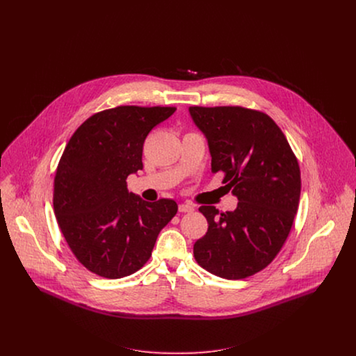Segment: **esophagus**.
I'll return each mask as SVG.
<instances>
[{"mask_svg": "<svg viewBox=\"0 0 356 356\" xmlns=\"http://www.w3.org/2000/svg\"><path fill=\"white\" fill-rule=\"evenodd\" d=\"M178 209H179V212H193V205H191V204L184 203L179 204V207H178Z\"/></svg>", "mask_w": 356, "mask_h": 356, "instance_id": "esophagus-1", "label": "esophagus"}]
</instances>
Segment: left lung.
I'll list each match as a JSON object with an SVG mask.
<instances>
[{"label": "left lung", "instance_id": "obj_1", "mask_svg": "<svg viewBox=\"0 0 356 356\" xmlns=\"http://www.w3.org/2000/svg\"><path fill=\"white\" fill-rule=\"evenodd\" d=\"M211 153L212 174L237 197L234 211L202 205L208 230L193 245L209 273L241 280L268 266L282 248L300 200V168L286 137L266 113L243 106H191Z\"/></svg>", "mask_w": 356, "mask_h": 356}]
</instances>
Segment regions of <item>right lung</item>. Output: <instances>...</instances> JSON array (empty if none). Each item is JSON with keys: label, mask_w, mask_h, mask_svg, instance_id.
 <instances>
[{"label": "right lung", "mask_w": 356, "mask_h": 356, "mask_svg": "<svg viewBox=\"0 0 356 356\" xmlns=\"http://www.w3.org/2000/svg\"><path fill=\"white\" fill-rule=\"evenodd\" d=\"M174 106L123 105L95 113L70 138L54 177L53 208L75 257L104 278H122L151 257L160 230L178 205L129 193L126 179L143 170L149 131Z\"/></svg>", "instance_id": "obj_1"}]
</instances>
